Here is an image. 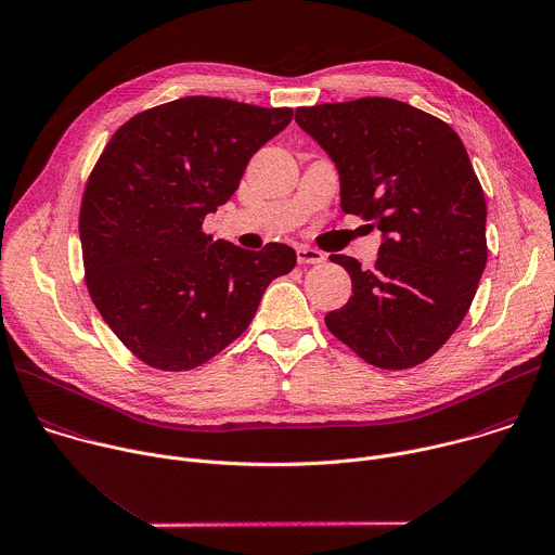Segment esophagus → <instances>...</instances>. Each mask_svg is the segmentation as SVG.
Segmentation results:
<instances>
[{"label":"esophagus","instance_id":"34e87169","mask_svg":"<svg viewBox=\"0 0 555 555\" xmlns=\"http://www.w3.org/2000/svg\"><path fill=\"white\" fill-rule=\"evenodd\" d=\"M296 257H298V263L300 266H309V263H322L326 259V255L318 248H311V246H298L296 248Z\"/></svg>","mask_w":555,"mask_h":555}]
</instances>
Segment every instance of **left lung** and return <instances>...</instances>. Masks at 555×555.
<instances>
[{"instance_id": "1", "label": "left lung", "mask_w": 555, "mask_h": 555, "mask_svg": "<svg viewBox=\"0 0 555 555\" xmlns=\"http://www.w3.org/2000/svg\"><path fill=\"white\" fill-rule=\"evenodd\" d=\"M333 158L341 211L375 222L373 270L331 255L352 296L326 328L384 371L427 361L460 326L486 268V198L468 152L442 119L392 98L296 108Z\"/></svg>"}]
</instances>
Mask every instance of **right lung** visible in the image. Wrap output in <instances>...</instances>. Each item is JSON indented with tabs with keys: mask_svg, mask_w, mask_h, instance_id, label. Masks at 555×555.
I'll return each instance as SVG.
<instances>
[{
	"mask_svg": "<svg viewBox=\"0 0 555 555\" xmlns=\"http://www.w3.org/2000/svg\"><path fill=\"white\" fill-rule=\"evenodd\" d=\"M294 111L190 95L115 130L80 205L87 289L104 322L145 365L192 371L253 322L266 287L296 253L214 242L205 216L229 203L253 154Z\"/></svg>",
	"mask_w": 555,
	"mask_h": 555,
	"instance_id": "1",
	"label": "right lung"
}]
</instances>
